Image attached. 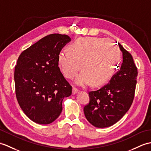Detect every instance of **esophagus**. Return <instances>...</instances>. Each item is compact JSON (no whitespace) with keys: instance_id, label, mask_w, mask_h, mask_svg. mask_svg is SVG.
Wrapping results in <instances>:
<instances>
[{"instance_id":"34e87169","label":"esophagus","mask_w":151,"mask_h":151,"mask_svg":"<svg viewBox=\"0 0 151 151\" xmlns=\"http://www.w3.org/2000/svg\"><path fill=\"white\" fill-rule=\"evenodd\" d=\"M77 93H78V90H77L76 89H75V88H73V89H72V94H73V95H74V94H76Z\"/></svg>"}]
</instances>
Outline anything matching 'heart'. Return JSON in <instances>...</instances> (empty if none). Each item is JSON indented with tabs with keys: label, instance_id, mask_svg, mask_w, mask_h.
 <instances>
[{
	"label": "heart",
	"instance_id": "1",
	"mask_svg": "<svg viewBox=\"0 0 151 151\" xmlns=\"http://www.w3.org/2000/svg\"><path fill=\"white\" fill-rule=\"evenodd\" d=\"M58 55V65L66 78H73L80 68L75 84L84 87L106 83L113 76L119 60V48L110 40L99 37L80 38Z\"/></svg>",
	"mask_w": 151,
	"mask_h": 151
}]
</instances>
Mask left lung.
Segmentation results:
<instances>
[{"label":"left lung","mask_w":151,"mask_h":151,"mask_svg":"<svg viewBox=\"0 0 151 151\" xmlns=\"http://www.w3.org/2000/svg\"><path fill=\"white\" fill-rule=\"evenodd\" d=\"M123 60L120 70L100 89L89 93L90 101L83 108L91 124L99 128L114 125L124 116L134 99L137 68L132 55L118 43Z\"/></svg>","instance_id":"obj_1"}]
</instances>
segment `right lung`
<instances>
[{
  "instance_id": "1",
  "label": "right lung",
  "mask_w": 151,
  "mask_h": 151,
  "mask_svg": "<svg viewBox=\"0 0 151 151\" xmlns=\"http://www.w3.org/2000/svg\"><path fill=\"white\" fill-rule=\"evenodd\" d=\"M71 40L66 35L51 34L20 54L14 80L19 106L31 120L50 124L62 111V101L72 87L58 65V55Z\"/></svg>"
}]
</instances>
